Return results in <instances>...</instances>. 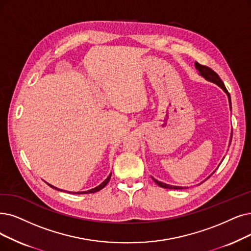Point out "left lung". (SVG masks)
<instances>
[{"label": "left lung", "mask_w": 251, "mask_h": 251, "mask_svg": "<svg viewBox=\"0 0 251 251\" xmlns=\"http://www.w3.org/2000/svg\"><path fill=\"white\" fill-rule=\"evenodd\" d=\"M195 66H196V68L199 70L200 74H201L205 79H207L208 81H211V82H213V83L217 84L218 86L222 87V88L224 89V91L227 94V97H228V102H229V107H230V110H232V103H230V97H229V94H228V92H227V89L226 88L225 83L223 82V80L219 78L218 74H217L216 72H214L211 68H209V67H207V66H204V65L199 64L198 62H196V63H195ZM232 136H233V134H232ZM232 136H230V140H232ZM210 176H211V175H210ZM210 176H209V177H210ZM209 177H208V178H209ZM151 178L153 179V181H154L158 186L163 187V188H169V189H183V188H185V187H182V186H172V185H169V184H166V183H163V182L158 181V180L154 179L153 177H151ZM208 178H207V179H208Z\"/></svg>", "instance_id": "obj_1"}]
</instances>
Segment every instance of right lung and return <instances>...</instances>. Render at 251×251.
Here are the masks:
<instances>
[{
	"label": "right lung",
	"mask_w": 251,
	"mask_h": 251,
	"mask_svg": "<svg viewBox=\"0 0 251 251\" xmlns=\"http://www.w3.org/2000/svg\"><path fill=\"white\" fill-rule=\"evenodd\" d=\"M110 178H111V174H110L109 176H108V178L105 180V181H103L101 184H100L99 186H97V187H95V188H93V189H89V190H87V192H77V193H73V194H77V195H79V194H93V193H97V192H99V190H101L102 188H104L106 185H107V183L109 182V180H110ZM50 187H52V188H54V189H56V190H59L58 188H56V187H54V186H52V185H50V184H48ZM72 194V193H71Z\"/></svg>",
	"instance_id": "add662e5"
}]
</instances>
